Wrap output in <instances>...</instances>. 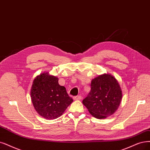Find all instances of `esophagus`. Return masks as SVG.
I'll return each mask as SVG.
<instances>
[{
    "instance_id": "1",
    "label": "esophagus",
    "mask_w": 150,
    "mask_h": 150,
    "mask_svg": "<svg viewBox=\"0 0 150 150\" xmlns=\"http://www.w3.org/2000/svg\"><path fill=\"white\" fill-rule=\"evenodd\" d=\"M81 99V96L80 95L75 96L74 97V99H75V100H79V99Z\"/></svg>"
}]
</instances>
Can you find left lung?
Returning <instances> with one entry per match:
<instances>
[{
    "instance_id": "obj_1",
    "label": "left lung",
    "mask_w": 150,
    "mask_h": 150,
    "mask_svg": "<svg viewBox=\"0 0 150 150\" xmlns=\"http://www.w3.org/2000/svg\"><path fill=\"white\" fill-rule=\"evenodd\" d=\"M122 97L118 81L112 75L104 74L91 81V91L82 102L94 117L104 119L115 112Z\"/></svg>"
}]
</instances>
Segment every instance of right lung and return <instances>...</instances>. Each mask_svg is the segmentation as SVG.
<instances>
[{"label":"right lung","instance_id":"add662e5","mask_svg":"<svg viewBox=\"0 0 150 150\" xmlns=\"http://www.w3.org/2000/svg\"><path fill=\"white\" fill-rule=\"evenodd\" d=\"M57 77L44 73L34 80L31 98L37 112L46 119H55L62 115L73 102L65 88L59 85Z\"/></svg>","mask_w":150,"mask_h":150}]
</instances>
